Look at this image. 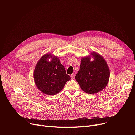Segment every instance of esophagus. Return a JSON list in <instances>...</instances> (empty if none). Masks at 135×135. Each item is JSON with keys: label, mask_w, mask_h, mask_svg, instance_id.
<instances>
[{"label": "esophagus", "mask_w": 135, "mask_h": 135, "mask_svg": "<svg viewBox=\"0 0 135 135\" xmlns=\"http://www.w3.org/2000/svg\"><path fill=\"white\" fill-rule=\"evenodd\" d=\"M70 77H71V79H74V78H75V75H74V74H72L70 75Z\"/></svg>", "instance_id": "1"}]
</instances>
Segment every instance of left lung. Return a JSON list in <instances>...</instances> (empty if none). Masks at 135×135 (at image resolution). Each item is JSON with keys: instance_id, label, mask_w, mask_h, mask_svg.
I'll return each instance as SVG.
<instances>
[{"instance_id": "1", "label": "left lung", "mask_w": 135, "mask_h": 135, "mask_svg": "<svg viewBox=\"0 0 135 135\" xmlns=\"http://www.w3.org/2000/svg\"><path fill=\"white\" fill-rule=\"evenodd\" d=\"M94 59L93 61L90 58ZM110 76V70L103 57L96 52L81 60L80 69L75 79L81 89L89 94H96L107 86Z\"/></svg>"}]
</instances>
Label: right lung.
<instances>
[{
  "label": "right lung",
  "instance_id": "obj_1",
  "mask_svg": "<svg viewBox=\"0 0 135 135\" xmlns=\"http://www.w3.org/2000/svg\"><path fill=\"white\" fill-rule=\"evenodd\" d=\"M50 58L51 60L49 61ZM33 77L38 89L48 95L59 93L70 79V76L66 73L65 68L59 58L49 53L41 57L37 62Z\"/></svg>",
  "mask_w": 135,
  "mask_h": 135
}]
</instances>
